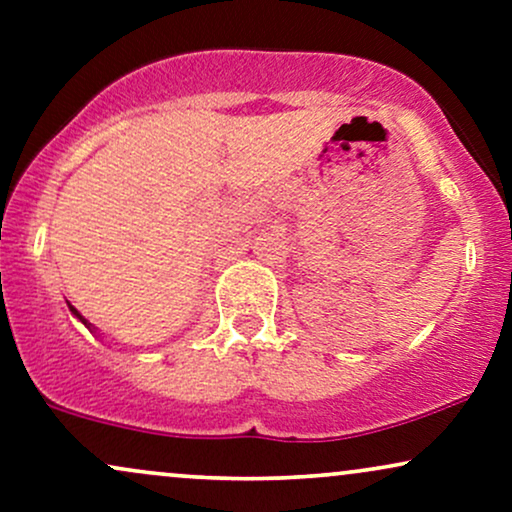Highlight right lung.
Masks as SVG:
<instances>
[{
  "mask_svg": "<svg viewBox=\"0 0 512 512\" xmlns=\"http://www.w3.org/2000/svg\"><path fill=\"white\" fill-rule=\"evenodd\" d=\"M67 305H69V313H72V315L76 317V320H79V322H81V325H84V327H88V330H91V332H93V330H96V327H93V325H91V322H88V320H86V317H84V315H81V313H79V310H76L72 303H69V301H67Z\"/></svg>",
  "mask_w": 512,
  "mask_h": 512,
  "instance_id": "1",
  "label": "right lung"
}]
</instances>
